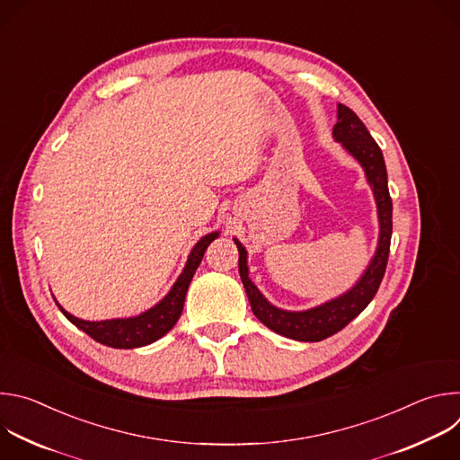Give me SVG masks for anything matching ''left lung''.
Segmentation results:
<instances>
[{"label":"left lung","mask_w":460,"mask_h":460,"mask_svg":"<svg viewBox=\"0 0 460 460\" xmlns=\"http://www.w3.org/2000/svg\"><path fill=\"white\" fill-rule=\"evenodd\" d=\"M333 137L342 142V146L362 164L367 181L373 187L375 200L378 208V220H380V238L375 258L360 282L348 291L346 295L325 302L309 311H282L271 305L254 284L249 280L247 273V261H245V249L240 242L238 247V271L242 284L245 288L251 309L254 316L268 325L279 335H284L293 341L300 342H318L327 337L339 333L341 330L358 316L373 296L378 291V286L384 279L387 258H389V243H391V231H393V204L387 189V171L384 164L382 151L378 144L369 135V130L362 123V119L346 105L339 103V121L333 127Z\"/></svg>","instance_id":"left-lung-1"}]
</instances>
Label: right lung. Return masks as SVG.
Segmentation results:
<instances>
[{"label": "right lung", "instance_id": "1", "mask_svg": "<svg viewBox=\"0 0 460 460\" xmlns=\"http://www.w3.org/2000/svg\"><path fill=\"white\" fill-rule=\"evenodd\" d=\"M217 236H218V233H211L192 247V251L187 258V266H185L183 273L180 275V279L176 280V284L172 286V289L169 291V295L160 304H156L153 309L142 313L140 316L87 322V320L73 316L71 313L65 311L58 302L56 304L61 309V313L65 314V318L73 322L91 339H94L96 342H100L103 346L116 348V349H133V348L147 346V344L162 339L178 322L181 309H183L187 288L192 280V275L196 270H199L208 245Z\"/></svg>", "mask_w": 460, "mask_h": 460}]
</instances>
